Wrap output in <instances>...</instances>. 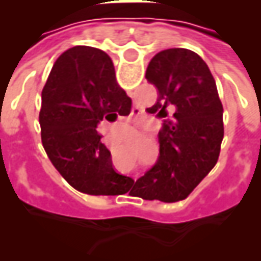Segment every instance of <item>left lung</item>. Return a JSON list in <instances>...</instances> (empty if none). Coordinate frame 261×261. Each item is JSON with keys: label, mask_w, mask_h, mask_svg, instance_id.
Returning a JSON list of instances; mask_svg holds the SVG:
<instances>
[{"label": "left lung", "mask_w": 261, "mask_h": 261, "mask_svg": "<svg viewBox=\"0 0 261 261\" xmlns=\"http://www.w3.org/2000/svg\"><path fill=\"white\" fill-rule=\"evenodd\" d=\"M145 78L158 99L147 112L162 119L159 158L131 194L164 202L185 200L210 173L224 138V108L211 71L192 50L168 48L149 61Z\"/></svg>", "instance_id": "left-lung-1"}]
</instances>
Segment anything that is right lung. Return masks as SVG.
Returning <instances> with one entry per match:
<instances>
[{
	"label": "right lung",
	"mask_w": 261,
	"mask_h": 261,
	"mask_svg": "<svg viewBox=\"0 0 261 261\" xmlns=\"http://www.w3.org/2000/svg\"><path fill=\"white\" fill-rule=\"evenodd\" d=\"M131 99L116 81L103 50L75 46L56 60L42 91L39 123L46 153L75 190L91 196L124 194L130 177L119 175L97 125L130 113Z\"/></svg>",
	"instance_id": "right-lung-1"
}]
</instances>
